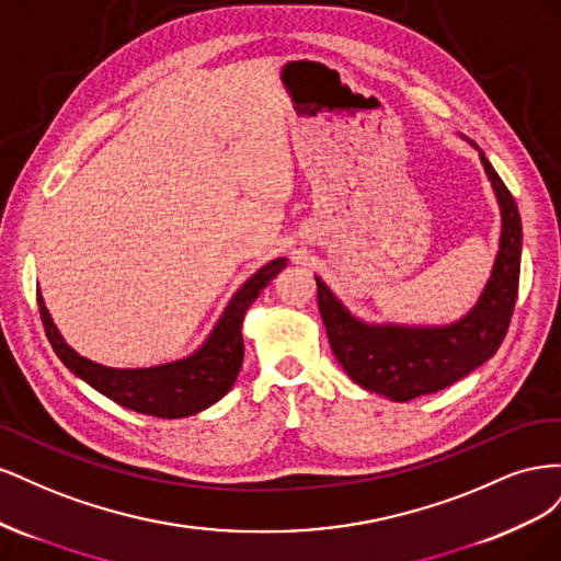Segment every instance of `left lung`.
I'll return each mask as SVG.
<instances>
[{
  "mask_svg": "<svg viewBox=\"0 0 561 561\" xmlns=\"http://www.w3.org/2000/svg\"><path fill=\"white\" fill-rule=\"evenodd\" d=\"M478 151L496 192L503 225L491 278L478 304L461 320L443 328L367 325L351 316L316 276L318 309L339 365L355 383L393 402L428 396L463 379L499 351L511 325L519 287L522 219L513 194L484 151Z\"/></svg>",
  "mask_w": 561,
  "mask_h": 561,
  "instance_id": "1",
  "label": "left lung"
}]
</instances>
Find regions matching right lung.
I'll use <instances>...</instances> for the list:
<instances>
[{"label": "right lung", "instance_id": "right-lung-1", "mask_svg": "<svg viewBox=\"0 0 561 561\" xmlns=\"http://www.w3.org/2000/svg\"><path fill=\"white\" fill-rule=\"evenodd\" d=\"M285 264L287 260L278 257L262 266L257 274H252L239 287V293L231 297L210 336L190 358L157 367L116 369L83 358L72 346L65 344L39 293L37 304L48 342L72 375L93 386L98 393L126 407V410L159 419H182L203 412L229 393L243 365L241 328L245 311Z\"/></svg>", "mask_w": 561, "mask_h": 561}]
</instances>
